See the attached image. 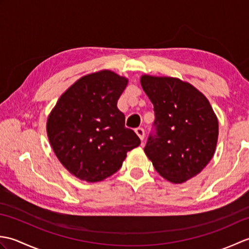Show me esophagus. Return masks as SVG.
Returning <instances> with one entry per match:
<instances>
[{"instance_id":"1","label":"esophagus","mask_w":249,"mask_h":249,"mask_svg":"<svg viewBox=\"0 0 249 249\" xmlns=\"http://www.w3.org/2000/svg\"><path fill=\"white\" fill-rule=\"evenodd\" d=\"M135 131H136V134L138 135V137H139L141 140L144 139V129L143 128H142V127H137L135 129Z\"/></svg>"}]
</instances>
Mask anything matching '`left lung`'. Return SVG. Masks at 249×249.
Wrapping results in <instances>:
<instances>
[{
  "instance_id": "obj_1",
  "label": "left lung",
  "mask_w": 249,
  "mask_h": 249,
  "mask_svg": "<svg viewBox=\"0 0 249 249\" xmlns=\"http://www.w3.org/2000/svg\"><path fill=\"white\" fill-rule=\"evenodd\" d=\"M155 120L144 146L155 170L172 183L197 176L212 160L218 122L209 100L177 78L142 76Z\"/></svg>"
}]
</instances>
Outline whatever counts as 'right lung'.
Segmentation results:
<instances>
[{
    "instance_id": "right-lung-1",
    "label": "right lung",
    "mask_w": 249,
    "mask_h": 249,
    "mask_svg": "<svg viewBox=\"0 0 249 249\" xmlns=\"http://www.w3.org/2000/svg\"><path fill=\"white\" fill-rule=\"evenodd\" d=\"M127 79L110 71L79 79L57 100L47 122L50 144L68 171L87 182H99L122 167L126 153L139 146L125 127L118 99Z\"/></svg>"
}]
</instances>
